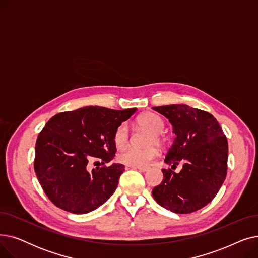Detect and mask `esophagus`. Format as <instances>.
<instances>
[{
    "label": "esophagus",
    "mask_w": 258,
    "mask_h": 258,
    "mask_svg": "<svg viewBox=\"0 0 258 258\" xmlns=\"http://www.w3.org/2000/svg\"><path fill=\"white\" fill-rule=\"evenodd\" d=\"M132 168L134 169H138L139 171H142V172H145L146 170H148V166H132Z\"/></svg>",
    "instance_id": "34e87169"
}]
</instances>
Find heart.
I'll list each match as a JSON object with an SVG mask.
<instances>
[{
  "label": "heart",
  "mask_w": 258,
  "mask_h": 258,
  "mask_svg": "<svg viewBox=\"0 0 258 258\" xmlns=\"http://www.w3.org/2000/svg\"><path fill=\"white\" fill-rule=\"evenodd\" d=\"M138 123L144 128L148 130L155 135V139L157 143L161 142L158 135L163 131L164 122L162 118L154 113H146L141 115L138 118ZM114 144L118 148L126 146L128 142V131L125 123L120 124L114 132L113 135ZM159 155V150L157 147H151L147 150H139L135 147H127L125 150L121 151L118 155V160L127 166H144L155 159Z\"/></svg>",
  "instance_id": "b5f03b06"
}]
</instances>
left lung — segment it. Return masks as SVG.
Here are the masks:
<instances>
[{
  "label": "left lung",
  "mask_w": 258,
  "mask_h": 258,
  "mask_svg": "<svg viewBox=\"0 0 258 258\" xmlns=\"http://www.w3.org/2000/svg\"><path fill=\"white\" fill-rule=\"evenodd\" d=\"M172 125L175 135L164 162L180 172L162 169L163 181L153 189L158 204L174 213L197 211L219 192L227 174L228 142L222 127L209 113L187 104L155 106Z\"/></svg>",
  "instance_id": "left-lung-1"
}]
</instances>
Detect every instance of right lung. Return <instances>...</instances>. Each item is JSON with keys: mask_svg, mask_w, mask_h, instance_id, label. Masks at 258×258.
<instances>
[{"mask_svg": "<svg viewBox=\"0 0 258 258\" xmlns=\"http://www.w3.org/2000/svg\"><path fill=\"white\" fill-rule=\"evenodd\" d=\"M137 112L85 106L53 116L39 133L34 170L43 190L54 205L85 214L97 209L115 192L124 165L88 169L89 161L114 159L115 130Z\"/></svg>", "mask_w": 258, "mask_h": 258, "instance_id": "right-lung-1", "label": "right lung"}]
</instances>
